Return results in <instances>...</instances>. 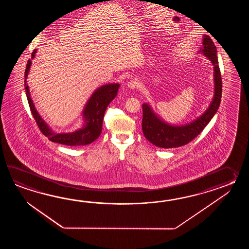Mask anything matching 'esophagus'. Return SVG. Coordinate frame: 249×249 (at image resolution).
Instances as JSON below:
<instances>
[{
  "mask_svg": "<svg viewBox=\"0 0 249 249\" xmlns=\"http://www.w3.org/2000/svg\"><path fill=\"white\" fill-rule=\"evenodd\" d=\"M127 86H128V88L129 89H131V90H134V89H136V88H139L140 87V82L138 81L137 79H132L127 84Z\"/></svg>",
  "mask_w": 249,
  "mask_h": 249,
  "instance_id": "1",
  "label": "esophagus"
}]
</instances>
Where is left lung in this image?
<instances>
[{"mask_svg": "<svg viewBox=\"0 0 249 249\" xmlns=\"http://www.w3.org/2000/svg\"><path fill=\"white\" fill-rule=\"evenodd\" d=\"M198 53H202L213 66L214 91L211 103L200 117L182 125H174L165 122L154 112L148 103H143V133L148 142L157 147L178 148L188 144L207 126L219 108L222 98V76L218 65L216 47L207 35L203 36V46Z\"/></svg>", "mask_w": 249, "mask_h": 249, "instance_id": "left-lung-1", "label": "left lung"}]
</instances>
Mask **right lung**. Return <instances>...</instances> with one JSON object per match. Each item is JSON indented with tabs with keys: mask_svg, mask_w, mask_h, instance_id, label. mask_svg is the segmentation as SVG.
I'll return each mask as SVG.
<instances>
[{
	"mask_svg": "<svg viewBox=\"0 0 249 249\" xmlns=\"http://www.w3.org/2000/svg\"><path fill=\"white\" fill-rule=\"evenodd\" d=\"M36 52L37 50L35 49L32 53V58L27 61L25 71V90L28 104L39 129L53 142L68 146H84L93 142L101 135L104 114L108 104L117 97V90L120 85L118 83L106 84L101 85L93 91L89 100L85 103V108L82 112L84 123L81 128L74 132H55L42 119L36 110L27 84V75L29 74L32 59L36 57Z\"/></svg>",
	"mask_w": 249,
	"mask_h": 249,
	"instance_id": "add662e5",
	"label": "right lung"
}]
</instances>
